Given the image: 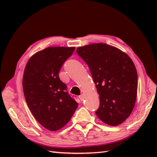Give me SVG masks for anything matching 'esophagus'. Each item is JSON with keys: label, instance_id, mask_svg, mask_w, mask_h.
Masks as SVG:
<instances>
[{"label": "esophagus", "instance_id": "34e87169", "mask_svg": "<svg viewBox=\"0 0 157 157\" xmlns=\"http://www.w3.org/2000/svg\"><path fill=\"white\" fill-rule=\"evenodd\" d=\"M79 99H80L81 100V101H83V100H84V94H82L80 96H79Z\"/></svg>", "mask_w": 157, "mask_h": 157}]
</instances>
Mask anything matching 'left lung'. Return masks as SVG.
Returning <instances> with one entry per match:
<instances>
[{
	"mask_svg": "<svg viewBox=\"0 0 157 157\" xmlns=\"http://www.w3.org/2000/svg\"><path fill=\"white\" fill-rule=\"evenodd\" d=\"M76 52L88 65L99 94L96 114L109 125L121 124L136 103L138 74L134 63L126 53L105 43L80 46Z\"/></svg>",
	"mask_w": 157,
	"mask_h": 157,
	"instance_id": "1",
	"label": "left lung"
}]
</instances>
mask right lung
Here are the masks:
<instances>
[{
	"label": "right lung",
	"mask_w": 157,
	"mask_h": 157,
	"mask_svg": "<svg viewBox=\"0 0 157 157\" xmlns=\"http://www.w3.org/2000/svg\"><path fill=\"white\" fill-rule=\"evenodd\" d=\"M75 47H48L29 59L23 77V89L28 107L38 122L50 131L63 128L78 103L67 92L59 73Z\"/></svg>",
	"instance_id": "1"
}]
</instances>
